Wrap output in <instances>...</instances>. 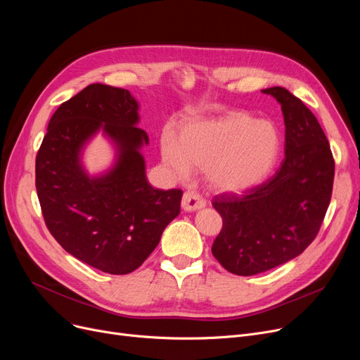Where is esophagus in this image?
I'll use <instances>...</instances> for the list:
<instances>
[{
	"mask_svg": "<svg viewBox=\"0 0 360 360\" xmlns=\"http://www.w3.org/2000/svg\"><path fill=\"white\" fill-rule=\"evenodd\" d=\"M181 205L185 212H194V210L202 209L205 205V201L194 191H185L182 195Z\"/></svg>",
	"mask_w": 360,
	"mask_h": 360,
	"instance_id": "esophagus-1",
	"label": "esophagus"
}]
</instances>
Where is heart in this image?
<instances>
[{
	"mask_svg": "<svg viewBox=\"0 0 360 360\" xmlns=\"http://www.w3.org/2000/svg\"><path fill=\"white\" fill-rule=\"evenodd\" d=\"M280 153V134L269 121L232 112L182 129L179 139L165 136L162 156L178 175L191 166L207 170L220 191H242L257 185L273 169Z\"/></svg>",
	"mask_w": 360,
	"mask_h": 360,
	"instance_id": "heart-1",
	"label": "heart"
}]
</instances>
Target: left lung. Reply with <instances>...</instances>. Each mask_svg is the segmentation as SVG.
I'll use <instances>...</instances> for the list:
<instances>
[{"label": "left lung", "mask_w": 360, "mask_h": 360, "mask_svg": "<svg viewBox=\"0 0 360 360\" xmlns=\"http://www.w3.org/2000/svg\"><path fill=\"white\" fill-rule=\"evenodd\" d=\"M281 105L286 156L277 172L243 194L223 193L212 252L238 276L274 269L304 252L319 232L333 194L334 158L314 113L285 87L262 90Z\"/></svg>", "instance_id": "8db88e82"}]
</instances>
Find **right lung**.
I'll list each match as a JSON object with an SVG mask.
<instances>
[{"mask_svg":"<svg viewBox=\"0 0 360 360\" xmlns=\"http://www.w3.org/2000/svg\"><path fill=\"white\" fill-rule=\"evenodd\" d=\"M137 110L128 90L90 84L55 110L36 156V191L51 235L68 254L109 274L139 269L181 207L178 188L163 191L147 182L140 148L148 136L136 125ZM101 127L117 144L119 160L90 179L79 151Z\"/></svg>","mask_w":360,"mask_h":360,"instance_id":"obj_1","label":"right lung"}]
</instances>
